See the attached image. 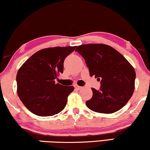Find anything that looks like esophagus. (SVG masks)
<instances>
[{
	"mask_svg": "<svg viewBox=\"0 0 150 150\" xmlns=\"http://www.w3.org/2000/svg\"><path fill=\"white\" fill-rule=\"evenodd\" d=\"M74 88L76 90H80L82 88V87L78 86V85H77V84H74Z\"/></svg>",
	"mask_w": 150,
	"mask_h": 150,
	"instance_id": "34e87169",
	"label": "esophagus"
}]
</instances>
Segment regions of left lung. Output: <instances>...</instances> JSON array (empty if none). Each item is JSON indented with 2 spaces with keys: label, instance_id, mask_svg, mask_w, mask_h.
<instances>
[{
  "label": "left lung",
  "instance_id": "8db88e82",
  "mask_svg": "<svg viewBox=\"0 0 150 150\" xmlns=\"http://www.w3.org/2000/svg\"><path fill=\"white\" fill-rule=\"evenodd\" d=\"M76 52L84 57L90 75L100 81V89L92 88L93 97L87 100L88 109L100 113L120 110L132 96L135 72L125 57L113 47L90 43L78 46Z\"/></svg>",
  "mask_w": 150,
  "mask_h": 150
}]
</instances>
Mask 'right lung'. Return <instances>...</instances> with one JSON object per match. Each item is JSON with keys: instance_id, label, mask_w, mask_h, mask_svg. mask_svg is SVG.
I'll return each instance as SVG.
<instances>
[{"instance_id": "add662e5", "label": "right lung", "mask_w": 150, "mask_h": 150, "mask_svg": "<svg viewBox=\"0 0 150 150\" xmlns=\"http://www.w3.org/2000/svg\"><path fill=\"white\" fill-rule=\"evenodd\" d=\"M74 47H55L41 50L29 57L18 70L17 94L29 110L41 117L61 112L68 102L73 86L56 83L63 73L64 59L74 51Z\"/></svg>"}]
</instances>
